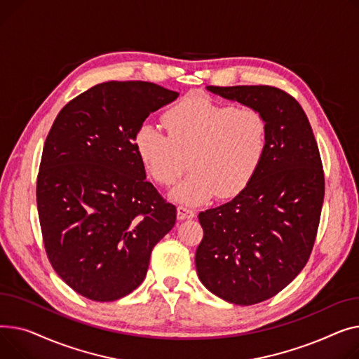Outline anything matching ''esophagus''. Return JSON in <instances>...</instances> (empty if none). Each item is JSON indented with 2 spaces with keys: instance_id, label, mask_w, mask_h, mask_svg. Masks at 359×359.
Returning a JSON list of instances; mask_svg holds the SVG:
<instances>
[{
  "instance_id": "34e87169",
  "label": "esophagus",
  "mask_w": 359,
  "mask_h": 359,
  "mask_svg": "<svg viewBox=\"0 0 359 359\" xmlns=\"http://www.w3.org/2000/svg\"><path fill=\"white\" fill-rule=\"evenodd\" d=\"M196 216L194 210L189 208L187 205H178L177 207V217L180 220H185V219H193Z\"/></svg>"
}]
</instances>
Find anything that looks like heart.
<instances>
[{
    "label": "heart",
    "instance_id": "b5f03b06",
    "mask_svg": "<svg viewBox=\"0 0 359 359\" xmlns=\"http://www.w3.org/2000/svg\"><path fill=\"white\" fill-rule=\"evenodd\" d=\"M168 137L143 123L135 135V149L158 184L171 185L172 198L197 204L217 194H239L257 174L268 149L269 128L255 109H235L200 94L177 102L162 117Z\"/></svg>",
    "mask_w": 359,
    "mask_h": 359
}]
</instances>
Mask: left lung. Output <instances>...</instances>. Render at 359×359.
I'll list each match as a JSON object with an SVG mask.
<instances>
[{
    "mask_svg": "<svg viewBox=\"0 0 359 359\" xmlns=\"http://www.w3.org/2000/svg\"><path fill=\"white\" fill-rule=\"evenodd\" d=\"M207 90L261 111L269 128L254 178L233 200L198 215L200 281L229 303L250 306L278 294L309 261L325 198L322 159L304 110L285 91L269 86Z\"/></svg>",
    "mask_w": 359,
    "mask_h": 359,
    "instance_id": "obj_1",
    "label": "left lung"
}]
</instances>
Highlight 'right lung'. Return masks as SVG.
<instances>
[{
    "label": "right lung",
    "instance_id": "right-lung-1",
    "mask_svg": "<svg viewBox=\"0 0 359 359\" xmlns=\"http://www.w3.org/2000/svg\"><path fill=\"white\" fill-rule=\"evenodd\" d=\"M178 95L152 82H102L52 124L37 175L39 220L53 269L83 297L114 302L136 290L175 224V205L146 181L135 135Z\"/></svg>",
    "mask_w": 359,
    "mask_h": 359
}]
</instances>
